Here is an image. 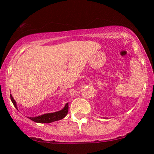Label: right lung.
<instances>
[{
	"mask_svg": "<svg viewBox=\"0 0 154 154\" xmlns=\"http://www.w3.org/2000/svg\"><path fill=\"white\" fill-rule=\"evenodd\" d=\"M11 100L12 103H13L14 106L16 109L18 110V108H17V103H16L15 100L14 99L13 97H12L11 94L10 95ZM69 110V103H67L65 105V106L61 110L59 111H56L54 113H48V114H44L43 115H40L38 116H35V117H29V119H30L32 121H34L35 122L38 123H51L53 122L58 121V120L62 119L63 118H64L66 116L67 113H68Z\"/></svg>",
	"mask_w": 154,
	"mask_h": 154,
	"instance_id": "obj_1",
	"label": "right lung"
}]
</instances>
